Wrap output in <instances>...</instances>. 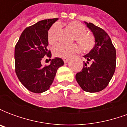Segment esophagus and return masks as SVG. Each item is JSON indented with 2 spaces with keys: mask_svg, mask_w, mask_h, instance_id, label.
<instances>
[{
  "mask_svg": "<svg viewBox=\"0 0 127 127\" xmlns=\"http://www.w3.org/2000/svg\"><path fill=\"white\" fill-rule=\"evenodd\" d=\"M63 61L64 63H67L69 62V59L68 58H63Z\"/></svg>",
  "mask_w": 127,
  "mask_h": 127,
  "instance_id": "1",
  "label": "esophagus"
}]
</instances>
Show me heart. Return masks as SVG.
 <instances>
[{
    "label": "heart",
    "instance_id": "obj_1",
    "mask_svg": "<svg viewBox=\"0 0 127 127\" xmlns=\"http://www.w3.org/2000/svg\"><path fill=\"white\" fill-rule=\"evenodd\" d=\"M66 28L74 34L73 39L79 44L83 52H88L93 48L95 39L91 33L86 32V26L77 21H71L66 24ZM60 27L55 24L50 27L47 32V41L50 45H55L58 41ZM80 47L76 44L64 45L59 44L53 48L54 55L59 58H69L73 54L78 52Z\"/></svg>",
    "mask_w": 127,
    "mask_h": 127
}]
</instances>
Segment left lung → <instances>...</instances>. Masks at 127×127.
Here are the masks:
<instances>
[{"label": "left lung", "instance_id": "left-lung-1", "mask_svg": "<svg viewBox=\"0 0 127 127\" xmlns=\"http://www.w3.org/2000/svg\"><path fill=\"white\" fill-rule=\"evenodd\" d=\"M93 33L95 45L90 52L84 57L82 70L77 73L75 79L83 91L96 93L107 87L114 73L116 53L112 40L106 32L92 23L84 22ZM91 63L88 66L87 64Z\"/></svg>", "mask_w": 127, "mask_h": 127}]
</instances>
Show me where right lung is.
<instances>
[{
  "label": "right lung",
  "mask_w": 127,
  "mask_h": 127,
  "mask_svg": "<svg viewBox=\"0 0 127 127\" xmlns=\"http://www.w3.org/2000/svg\"><path fill=\"white\" fill-rule=\"evenodd\" d=\"M58 19L43 20L27 27L15 47L16 75L24 87L34 93L47 91L58 69L64 64L60 58L52 59L47 66L41 64L45 56L51 57V52L47 50V32Z\"/></svg>",
  "instance_id": "right-lung-1"
}]
</instances>
